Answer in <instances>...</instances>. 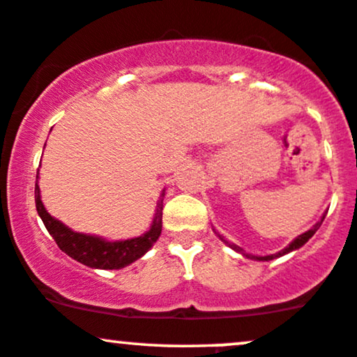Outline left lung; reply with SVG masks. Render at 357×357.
<instances>
[{
    "label": "left lung",
    "instance_id": "left-lung-1",
    "mask_svg": "<svg viewBox=\"0 0 357 357\" xmlns=\"http://www.w3.org/2000/svg\"><path fill=\"white\" fill-rule=\"evenodd\" d=\"M325 215H327V213H324V215H322V218H320V222H317L315 225H313L310 230H307V232H305V234H301V236H298V237H295V238H293V241L289 242V244H288L287 248H284L283 250H280V252H276V254H269V256H252V254H248V252H245L244 249H242V248H238V245H236V244H230V242H227L225 238H223V237H222L220 234H218V232H215V234H217V236L220 237V241H222V242H225V244L229 245L230 249H234V250H236V252L242 254V256L249 257V259H254V261H273V259H276V257H281V256H284V254H288V252H293V250L300 249L301 245H305V244H307V242H308V238H312L313 234H315L317 230H319V227L322 225V222H324ZM213 230H215V229H213Z\"/></svg>",
    "mask_w": 357,
    "mask_h": 357
}]
</instances>
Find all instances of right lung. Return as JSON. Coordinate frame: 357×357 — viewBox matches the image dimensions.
<instances>
[{"label":"right lung","instance_id":"right-lung-1","mask_svg":"<svg viewBox=\"0 0 357 357\" xmlns=\"http://www.w3.org/2000/svg\"><path fill=\"white\" fill-rule=\"evenodd\" d=\"M164 193H166V190H162L160 198L158 199V206H155L154 220L151 223V229L146 234H142V236L127 238V241H107V238L91 236V234L74 232L73 229H69L61 220L54 218L45 210L44 203L40 199L38 169L37 183H35V206H37V213L42 218V222H44L47 232L52 236L62 252H66L69 257L93 269H121L135 262L137 259H140L158 242L160 230H162Z\"/></svg>","mask_w":357,"mask_h":357}]
</instances>
